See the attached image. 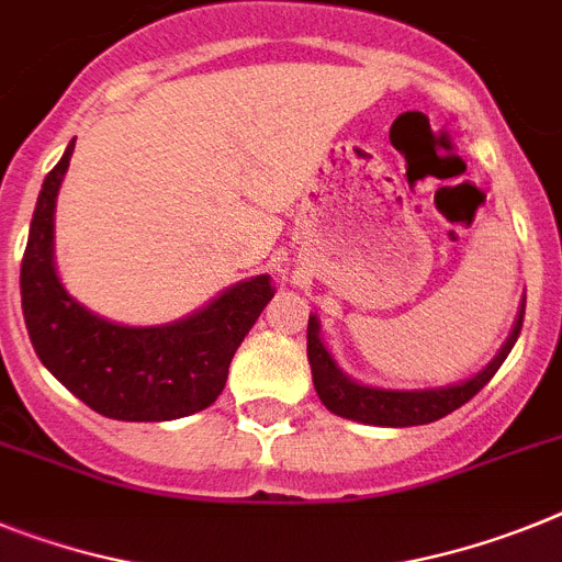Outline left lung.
Instances as JSON below:
<instances>
[{"label": "left lung", "mask_w": 562, "mask_h": 562, "mask_svg": "<svg viewBox=\"0 0 562 562\" xmlns=\"http://www.w3.org/2000/svg\"><path fill=\"white\" fill-rule=\"evenodd\" d=\"M522 314H526V294L520 300V311L512 325V334L506 337L503 348L494 353V360L477 371L474 376L463 383L442 385V389H376V385H362L339 369L331 351L325 348L319 337V319L317 314L308 317V362L311 376H314V389L323 405L337 417L353 419V423H366V426H385V428H405V426H426L434 419L446 417L457 412L460 405L469 403L480 389H483L508 351L514 348L522 328Z\"/></svg>", "instance_id": "obj_1"}]
</instances>
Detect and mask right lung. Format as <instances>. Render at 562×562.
I'll list each match as a JSON object with an SVG mask.
<instances>
[{"instance_id":"add662e5","label":"right lung","mask_w":562,"mask_h":562,"mask_svg":"<svg viewBox=\"0 0 562 562\" xmlns=\"http://www.w3.org/2000/svg\"><path fill=\"white\" fill-rule=\"evenodd\" d=\"M74 143L42 182L19 273L33 351L102 417L165 423L202 412L223 394L239 342L271 303V277L257 273L237 282L165 325H120L85 308L65 291L54 262L56 196Z\"/></svg>"}]
</instances>
